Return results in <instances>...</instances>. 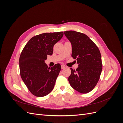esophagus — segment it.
I'll return each mask as SVG.
<instances>
[{
    "mask_svg": "<svg viewBox=\"0 0 123 123\" xmlns=\"http://www.w3.org/2000/svg\"><path fill=\"white\" fill-rule=\"evenodd\" d=\"M65 67H65L64 65H61V68H62V69H65Z\"/></svg>",
    "mask_w": 123,
    "mask_h": 123,
    "instance_id": "1",
    "label": "esophagus"
}]
</instances>
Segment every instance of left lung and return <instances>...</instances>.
<instances>
[{"label":"left lung","mask_w":123,"mask_h":123,"mask_svg":"<svg viewBox=\"0 0 123 123\" xmlns=\"http://www.w3.org/2000/svg\"><path fill=\"white\" fill-rule=\"evenodd\" d=\"M64 34L72 46V56L76 59L79 67L71 68L68 78L74 90L81 93L92 91L97 84L102 71L101 55L98 47L86 34L74 31Z\"/></svg>","instance_id":"8db88e82"}]
</instances>
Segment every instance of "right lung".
<instances>
[{"mask_svg":"<svg viewBox=\"0 0 123 123\" xmlns=\"http://www.w3.org/2000/svg\"><path fill=\"white\" fill-rule=\"evenodd\" d=\"M64 35L63 32L44 33L33 37L20 54V76L32 93L43 97L52 91L61 70L59 64L51 68L44 62L47 55L53 54L54 44Z\"/></svg>","mask_w":123,"mask_h":123,"instance_id":"obj_1","label":"right lung"}]
</instances>
